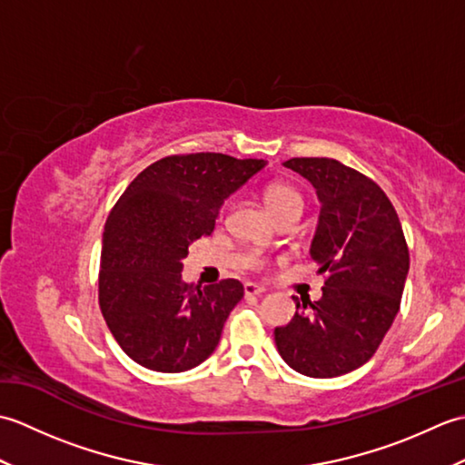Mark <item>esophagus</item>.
<instances>
[{
	"label": "esophagus",
	"instance_id": "esophagus-1",
	"mask_svg": "<svg viewBox=\"0 0 465 465\" xmlns=\"http://www.w3.org/2000/svg\"><path fill=\"white\" fill-rule=\"evenodd\" d=\"M243 293L245 295H263L265 288H262V285H258V283H243Z\"/></svg>",
	"mask_w": 465,
	"mask_h": 465
}]
</instances>
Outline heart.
Returning a JSON list of instances; mask_svg holds the SVG:
<instances>
[{"label": "heart", "instance_id": "obj_1", "mask_svg": "<svg viewBox=\"0 0 465 465\" xmlns=\"http://www.w3.org/2000/svg\"><path fill=\"white\" fill-rule=\"evenodd\" d=\"M265 203L272 210V213L278 217L290 213V212H300L303 210V197L300 192H295L293 187L285 183H272L265 190Z\"/></svg>", "mask_w": 465, "mask_h": 465}]
</instances>
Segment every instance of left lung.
Listing matches in <instances>:
<instances>
[{
    "label": "left lung",
    "mask_w": 465,
    "mask_h": 465,
    "mask_svg": "<svg viewBox=\"0 0 465 465\" xmlns=\"http://www.w3.org/2000/svg\"><path fill=\"white\" fill-rule=\"evenodd\" d=\"M308 180L322 202L312 258L325 275L318 302L295 300V315L275 328L292 370L335 378L368 361L400 312L410 252L388 195L368 175L330 157L283 163Z\"/></svg>",
    "instance_id": "left-lung-1"
}]
</instances>
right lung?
Instances as JSON below:
<instances>
[{
  "mask_svg": "<svg viewBox=\"0 0 465 465\" xmlns=\"http://www.w3.org/2000/svg\"><path fill=\"white\" fill-rule=\"evenodd\" d=\"M263 160L167 155L127 185L105 222L100 308L120 348L147 370L177 373L205 361L243 298L238 280L187 285V248L215 227L225 197Z\"/></svg>",
  "mask_w": 465,
  "mask_h": 465,
  "instance_id": "1",
  "label": "right lung"
}]
</instances>
